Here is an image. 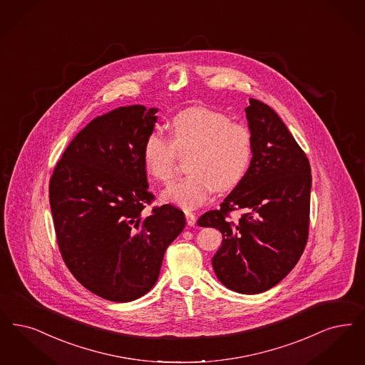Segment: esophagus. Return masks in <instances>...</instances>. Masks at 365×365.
I'll list each match as a JSON object with an SVG mask.
<instances>
[{"instance_id":"1","label":"esophagus","mask_w":365,"mask_h":365,"mask_svg":"<svg viewBox=\"0 0 365 365\" xmlns=\"http://www.w3.org/2000/svg\"><path fill=\"white\" fill-rule=\"evenodd\" d=\"M185 215H186V220H187V225L192 227L195 224V220H197L195 219V215L190 210H185Z\"/></svg>"}]
</instances>
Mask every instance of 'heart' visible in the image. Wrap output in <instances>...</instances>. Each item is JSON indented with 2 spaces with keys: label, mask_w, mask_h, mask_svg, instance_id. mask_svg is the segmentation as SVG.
<instances>
[{
  "label": "heart",
  "mask_w": 365,
  "mask_h": 365,
  "mask_svg": "<svg viewBox=\"0 0 365 365\" xmlns=\"http://www.w3.org/2000/svg\"><path fill=\"white\" fill-rule=\"evenodd\" d=\"M189 175L163 191L168 202L192 209L204 205L213 191L232 189L246 175L252 159V135L242 123L204 107L178 113L170 122V138L153 129L143 144L146 174L160 183L170 182L178 155L189 153Z\"/></svg>",
  "instance_id": "obj_1"
}]
</instances>
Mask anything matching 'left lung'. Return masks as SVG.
<instances>
[{
    "mask_svg": "<svg viewBox=\"0 0 365 365\" xmlns=\"http://www.w3.org/2000/svg\"><path fill=\"white\" fill-rule=\"evenodd\" d=\"M246 117L252 159L242 182L220 205L198 219L213 227L222 243L212 258L228 289L267 291L294 267L308 239L311 167L304 150L267 104L250 99ZM242 210L234 222L232 211Z\"/></svg>",
    "mask_w": 365,
    "mask_h": 365,
    "instance_id": "left-lung-1",
    "label": "left lung"
}]
</instances>
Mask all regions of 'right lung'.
Returning <instances> with one entry per match:
<instances>
[{
  "label": "right lung",
  "mask_w": 365,
  "mask_h": 365,
  "mask_svg": "<svg viewBox=\"0 0 365 365\" xmlns=\"http://www.w3.org/2000/svg\"><path fill=\"white\" fill-rule=\"evenodd\" d=\"M158 108L135 104L95 118L65 149L48 194L59 251L74 278L106 300L126 303L156 284L163 257L186 225L173 205L143 210V144Z\"/></svg>",
  "instance_id": "1"
}]
</instances>
